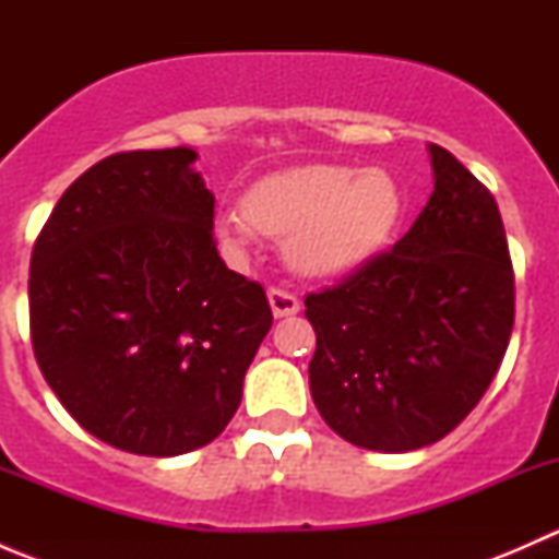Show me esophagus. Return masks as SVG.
<instances>
[{
	"instance_id": "1",
	"label": "esophagus",
	"mask_w": 559,
	"mask_h": 559,
	"mask_svg": "<svg viewBox=\"0 0 559 559\" xmlns=\"http://www.w3.org/2000/svg\"><path fill=\"white\" fill-rule=\"evenodd\" d=\"M267 300H270V308H273L275 319L295 316L300 311V300H297V295H292V292L286 289H278V286H273V289L267 292Z\"/></svg>"
}]
</instances>
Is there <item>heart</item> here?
<instances>
[{"label": "heart", "mask_w": 559, "mask_h": 559, "mask_svg": "<svg viewBox=\"0 0 559 559\" xmlns=\"http://www.w3.org/2000/svg\"><path fill=\"white\" fill-rule=\"evenodd\" d=\"M397 218L400 189L386 170L313 162L251 186L243 211L218 213L216 233L233 251L257 233L284 240L295 270L341 275L381 251Z\"/></svg>", "instance_id": "1"}]
</instances>
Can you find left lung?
Masks as SVG:
<instances>
[{
    "label": "left lung",
    "mask_w": 559,
    "mask_h": 559,
    "mask_svg": "<svg viewBox=\"0 0 559 559\" xmlns=\"http://www.w3.org/2000/svg\"><path fill=\"white\" fill-rule=\"evenodd\" d=\"M436 189L414 227L306 297L311 394L348 443L414 452L454 430L498 376L514 267L492 191L430 143Z\"/></svg>",
    "instance_id": "1"
}]
</instances>
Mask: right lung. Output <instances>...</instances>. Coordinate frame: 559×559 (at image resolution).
I'll use <instances>...</instances> for the list:
<instances>
[{
	"label": "right lung",
	"mask_w": 559,
	"mask_h": 559,
	"mask_svg": "<svg viewBox=\"0 0 559 559\" xmlns=\"http://www.w3.org/2000/svg\"><path fill=\"white\" fill-rule=\"evenodd\" d=\"M191 148L88 167L39 229L32 348L72 419L129 454L211 443L273 324L262 284L222 262Z\"/></svg>",
	"instance_id": "right-lung-1"
}]
</instances>
